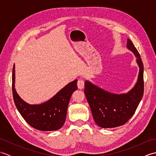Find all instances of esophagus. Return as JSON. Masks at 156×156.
I'll list each match as a JSON object with an SVG mask.
<instances>
[{
  "label": "esophagus",
  "instance_id": "34e87169",
  "mask_svg": "<svg viewBox=\"0 0 156 156\" xmlns=\"http://www.w3.org/2000/svg\"><path fill=\"white\" fill-rule=\"evenodd\" d=\"M77 86H78V89H80V90L83 89L84 88V80H82V79L78 80V81L77 82Z\"/></svg>",
  "mask_w": 156,
  "mask_h": 156
}]
</instances>
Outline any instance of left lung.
Here are the masks:
<instances>
[{
    "mask_svg": "<svg viewBox=\"0 0 156 156\" xmlns=\"http://www.w3.org/2000/svg\"><path fill=\"white\" fill-rule=\"evenodd\" d=\"M127 48L133 53L140 68L136 84L127 93L115 94L104 90L88 80L84 93L92 117L99 127L114 128L126 123L135 113L144 95V65L133 44L127 39Z\"/></svg>",
    "mask_w": 156,
    "mask_h": 156,
    "instance_id": "left-lung-1",
    "label": "left lung"
}]
</instances>
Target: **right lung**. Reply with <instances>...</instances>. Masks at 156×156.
Listing matches in <instances>:
<instances>
[{
  "label": "right lung",
  "mask_w": 156,
  "mask_h": 156,
  "mask_svg": "<svg viewBox=\"0 0 156 156\" xmlns=\"http://www.w3.org/2000/svg\"><path fill=\"white\" fill-rule=\"evenodd\" d=\"M15 69L14 65L12 76L13 99L23 118L32 127L39 131H51L60 129L66 121L71 96L78 88V80L69 82L46 102L39 105H31L23 101L15 90Z\"/></svg>",
  "instance_id": "right-lung-1"
}]
</instances>
